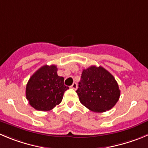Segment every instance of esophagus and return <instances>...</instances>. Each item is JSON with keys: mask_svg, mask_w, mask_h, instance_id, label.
Here are the masks:
<instances>
[{"mask_svg": "<svg viewBox=\"0 0 148 148\" xmlns=\"http://www.w3.org/2000/svg\"><path fill=\"white\" fill-rule=\"evenodd\" d=\"M71 88H72V89H74V90H76L77 88V83H76V82H74V83L72 84V85H71Z\"/></svg>", "mask_w": 148, "mask_h": 148, "instance_id": "esophagus-1", "label": "esophagus"}]
</instances>
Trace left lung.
<instances>
[{
  "label": "left lung",
  "mask_w": 148,
  "mask_h": 148,
  "mask_svg": "<svg viewBox=\"0 0 148 148\" xmlns=\"http://www.w3.org/2000/svg\"><path fill=\"white\" fill-rule=\"evenodd\" d=\"M76 92L81 103L95 112L111 110L121 96L114 77L104 68L96 66L83 69Z\"/></svg>",
  "instance_id": "left-lung-1"
}]
</instances>
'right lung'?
<instances>
[{
  "instance_id": "obj_1",
  "label": "right lung",
  "mask_w": 148,
  "mask_h": 148,
  "mask_svg": "<svg viewBox=\"0 0 148 148\" xmlns=\"http://www.w3.org/2000/svg\"><path fill=\"white\" fill-rule=\"evenodd\" d=\"M55 65H45L38 69L26 85V99L31 107L39 111H49L62 101L65 91L69 89L64 78L57 74Z\"/></svg>"
}]
</instances>
